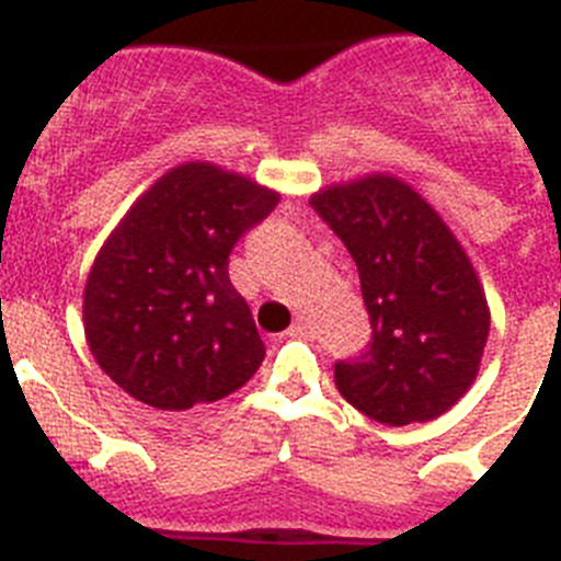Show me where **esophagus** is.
I'll list each match as a JSON object with an SVG mask.
<instances>
[{
	"label": "esophagus",
	"instance_id": "obj_1",
	"mask_svg": "<svg viewBox=\"0 0 561 561\" xmlns=\"http://www.w3.org/2000/svg\"><path fill=\"white\" fill-rule=\"evenodd\" d=\"M287 335H293V337H310L312 335V327L307 324L305 318H296L290 330H287Z\"/></svg>",
	"mask_w": 561,
	"mask_h": 561
}]
</instances>
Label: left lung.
I'll return each mask as SVG.
<instances>
[{"label":"left lung","instance_id":"8db88e82","mask_svg":"<svg viewBox=\"0 0 561 561\" xmlns=\"http://www.w3.org/2000/svg\"><path fill=\"white\" fill-rule=\"evenodd\" d=\"M310 204L350 249L371 318V346L335 363L343 400L391 427L450 411L481 371L492 318L458 237L393 173L327 184Z\"/></svg>","mask_w":561,"mask_h":561}]
</instances>
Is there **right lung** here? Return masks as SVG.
Listing matches in <instances>:
<instances>
[{
  "label": "right lung",
  "mask_w": 561,
  "mask_h": 561,
  "mask_svg": "<svg viewBox=\"0 0 561 561\" xmlns=\"http://www.w3.org/2000/svg\"><path fill=\"white\" fill-rule=\"evenodd\" d=\"M279 193L211 161H184L123 215L83 287L94 360L134 400L186 411L254 377L265 346L229 279V254Z\"/></svg>",
  "instance_id": "obj_1"
}]
</instances>
